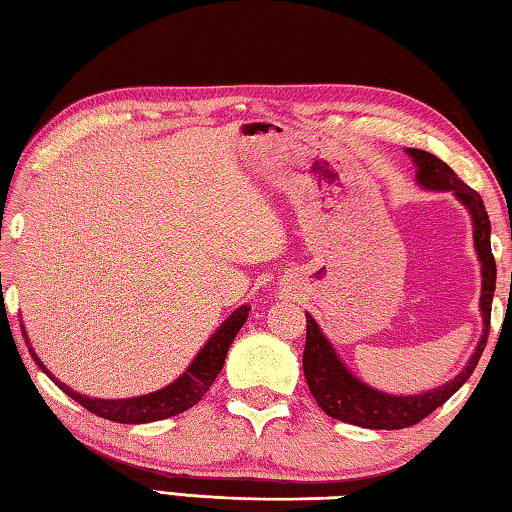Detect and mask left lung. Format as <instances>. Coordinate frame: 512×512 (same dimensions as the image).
I'll list each match as a JSON object with an SVG mask.
<instances>
[{"label":"left lung","mask_w":512,"mask_h":512,"mask_svg":"<svg viewBox=\"0 0 512 512\" xmlns=\"http://www.w3.org/2000/svg\"><path fill=\"white\" fill-rule=\"evenodd\" d=\"M411 160L418 167V185L433 192H452L461 201L472 216L474 225V248L481 262V316H483V334L476 345L474 354L467 361V366L458 372L454 379L447 384L431 388L420 395H391L377 391L368 384H363L352 372L345 368V363L334 352L332 343L325 339L314 318L307 316V343L302 352V370L309 384V391L314 395L320 409L329 418H336L348 424H357L363 429H404L413 427L415 422L427 418L438 406H443L458 388H461L476 368L481 359V352L488 343L490 329V311H492V296H495L497 284V264L492 257L490 248V219L485 212L481 196L467 187L447 164L420 149H406Z\"/></svg>","instance_id":"8db88e82"}]
</instances>
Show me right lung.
Segmentation results:
<instances>
[{
    "instance_id": "obj_1",
    "label": "right lung",
    "mask_w": 512,
    "mask_h": 512,
    "mask_svg": "<svg viewBox=\"0 0 512 512\" xmlns=\"http://www.w3.org/2000/svg\"><path fill=\"white\" fill-rule=\"evenodd\" d=\"M248 311H250L248 305H241L239 309L232 311L230 318L223 320V325L210 336V341L203 345V350L196 354L192 366H189L176 381H171L169 386H164L155 393L128 397V400H99V397H88V395L76 393L69 386H65L63 381H58L54 375H51V372L45 368V363L38 359V354L33 352V348H29V352L33 361L40 366V370L47 372L60 391L67 393L81 406H85L90 413L119 424L155 422V420H164V418H171V415L183 413L187 409H192L194 404L201 402V397L210 391L216 375L221 372L225 363V354H228L230 343L235 341L241 325L246 323ZM22 334L27 336L24 327H22Z\"/></svg>"
}]
</instances>
